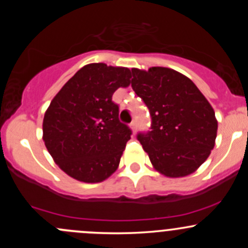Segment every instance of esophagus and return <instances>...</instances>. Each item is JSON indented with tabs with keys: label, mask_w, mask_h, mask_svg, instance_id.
Listing matches in <instances>:
<instances>
[{
	"label": "esophagus",
	"mask_w": 248,
	"mask_h": 248,
	"mask_svg": "<svg viewBox=\"0 0 248 248\" xmlns=\"http://www.w3.org/2000/svg\"><path fill=\"white\" fill-rule=\"evenodd\" d=\"M131 128H132V131H133V133H134V132H136V129H137V121H132Z\"/></svg>",
	"instance_id": "34e87169"
}]
</instances>
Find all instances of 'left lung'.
Masks as SVG:
<instances>
[{
  "label": "left lung",
  "instance_id": "8db88e82",
  "mask_svg": "<svg viewBox=\"0 0 248 248\" xmlns=\"http://www.w3.org/2000/svg\"><path fill=\"white\" fill-rule=\"evenodd\" d=\"M132 87L151 115V131L138 140L152 166L167 177L192 174L211 154L217 120L211 104L189 78L166 68H132Z\"/></svg>",
  "mask_w": 248,
  "mask_h": 248
}]
</instances>
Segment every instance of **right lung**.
<instances>
[{
	"mask_svg": "<svg viewBox=\"0 0 248 248\" xmlns=\"http://www.w3.org/2000/svg\"><path fill=\"white\" fill-rule=\"evenodd\" d=\"M131 78L126 67L86 64L46 109L44 144L55 163L78 181L102 182L119 167L132 131L120 122L112 94L129 86Z\"/></svg>",
	"mask_w": 248,
	"mask_h": 248,
	"instance_id": "right-lung-1",
	"label": "right lung"
}]
</instances>
